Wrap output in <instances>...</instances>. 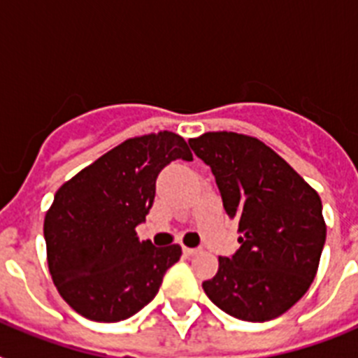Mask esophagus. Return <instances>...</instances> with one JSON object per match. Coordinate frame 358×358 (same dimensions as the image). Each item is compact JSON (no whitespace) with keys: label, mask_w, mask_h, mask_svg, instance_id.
I'll return each mask as SVG.
<instances>
[{"label":"esophagus","mask_w":358,"mask_h":358,"mask_svg":"<svg viewBox=\"0 0 358 358\" xmlns=\"http://www.w3.org/2000/svg\"><path fill=\"white\" fill-rule=\"evenodd\" d=\"M199 251H201L199 248H182V252H185L186 256H194V255H197Z\"/></svg>","instance_id":"esophagus-1"}]
</instances>
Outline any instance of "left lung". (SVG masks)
Instances as JSON below:
<instances>
[{"instance_id":"obj_1","label":"left lung","mask_w":358,"mask_h":358,"mask_svg":"<svg viewBox=\"0 0 358 358\" xmlns=\"http://www.w3.org/2000/svg\"><path fill=\"white\" fill-rule=\"evenodd\" d=\"M211 169L240 248L218 258L202 283L211 301L242 321L285 314L310 289L327 240L317 192L273 148L251 136L206 132L188 141Z\"/></svg>"}]
</instances>
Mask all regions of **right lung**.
<instances>
[{
  "label": "right lung",
  "instance_id": "add662e5",
  "mask_svg": "<svg viewBox=\"0 0 358 358\" xmlns=\"http://www.w3.org/2000/svg\"><path fill=\"white\" fill-rule=\"evenodd\" d=\"M194 156L163 131L127 140L59 188L44 218L48 267L64 301L84 317L116 322L156 297L181 248L140 242L161 170Z\"/></svg>",
  "mask_w": 358,
  "mask_h": 358
}]
</instances>
